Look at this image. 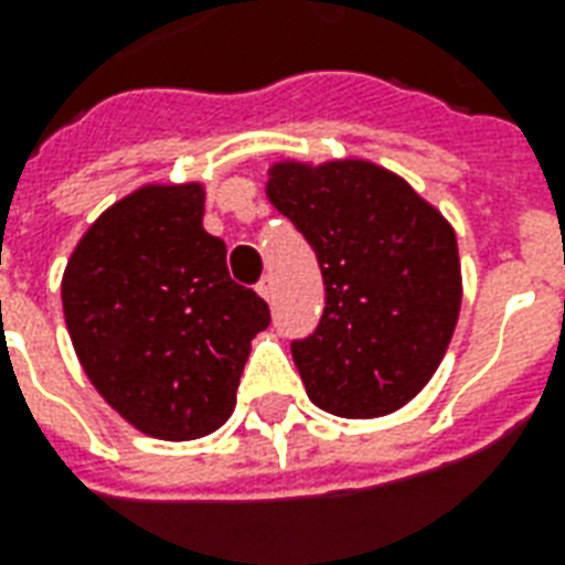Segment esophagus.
<instances>
[{
	"label": "esophagus",
	"mask_w": 565,
	"mask_h": 565,
	"mask_svg": "<svg viewBox=\"0 0 565 565\" xmlns=\"http://www.w3.org/2000/svg\"><path fill=\"white\" fill-rule=\"evenodd\" d=\"M257 294L263 296V299H271V294H275V290H271V278H269V275H266V278H263V281L257 284Z\"/></svg>",
	"instance_id": "obj_1"
}]
</instances>
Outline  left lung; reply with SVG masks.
<instances>
[{
  "label": "left lung",
  "instance_id": "8db88e82",
  "mask_svg": "<svg viewBox=\"0 0 565 565\" xmlns=\"http://www.w3.org/2000/svg\"><path fill=\"white\" fill-rule=\"evenodd\" d=\"M266 196L315 247L327 287L318 330L290 344L308 399L339 417L412 403L460 318L454 226L369 160L275 162Z\"/></svg>",
  "mask_w": 565,
  "mask_h": 565
}]
</instances>
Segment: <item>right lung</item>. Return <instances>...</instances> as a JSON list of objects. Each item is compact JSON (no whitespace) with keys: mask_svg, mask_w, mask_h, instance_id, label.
I'll return each mask as SVG.
<instances>
[{"mask_svg":"<svg viewBox=\"0 0 565 565\" xmlns=\"http://www.w3.org/2000/svg\"><path fill=\"white\" fill-rule=\"evenodd\" d=\"M202 184H145L105 209L63 271L81 366L139 433L190 441L230 420L269 306L235 284L205 233Z\"/></svg>","mask_w":565,"mask_h":565,"instance_id":"right-lung-1","label":"right lung"}]
</instances>
